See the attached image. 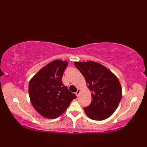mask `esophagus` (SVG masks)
I'll return each mask as SVG.
<instances>
[{"label": "esophagus", "mask_w": 147, "mask_h": 147, "mask_svg": "<svg viewBox=\"0 0 147 147\" xmlns=\"http://www.w3.org/2000/svg\"><path fill=\"white\" fill-rule=\"evenodd\" d=\"M75 93H76V96H79V94L80 93V89H78L77 92H76Z\"/></svg>", "instance_id": "obj_1"}]
</instances>
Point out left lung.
Returning a JSON list of instances; mask_svg holds the SVG:
<instances>
[{
    "label": "left lung",
    "mask_w": 147,
    "mask_h": 147,
    "mask_svg": "<svg viewBox=\"0 0 147 147\" xmlns=\"http://www.w3.org/2000/svg\"><path fill=\"white\" fill-rule=\"evenodd\" d=\"M74 64L85 77L92 92L91 104L84 107L86 114L96 121L110 117L116 110L122 98V88L117 78L97 62H75Z\"/></svg>",
    "instance_id": "left-lung-1"
}]
</instances>
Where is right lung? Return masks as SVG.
Segmentation results:
<instances>
[{"instance_id":"obj_1","label":"right lung","mask_w":147,"mask_h":147,"mask_svg":"<svg viewBox=\"0 0 147 147\" xmlns=\"http://www.w3.org/2000/svg\"><path fill=\"white\" fill-rule=\"evenodd\" d=\"M68 62L55 60L41 69L32 80L28 92L33 107L46 118L55 119L66 110L76 98L63 85L62 77Z\"/></svg>"}]
</instances>
